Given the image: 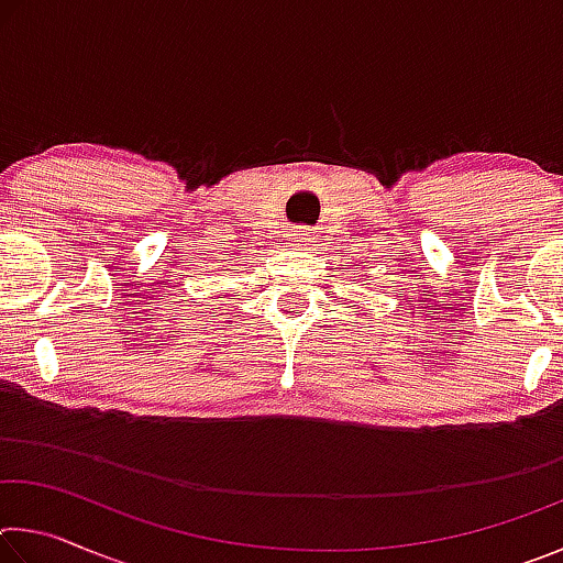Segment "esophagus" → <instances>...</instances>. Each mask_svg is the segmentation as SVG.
<instances>
[{
	"label": "esophagus",
	"instance_id": "esophagus-1",
	"mask_svg": "<svg viewBox=\"0 0 563 563\" xmlns=\"http://www.w3.org/2000/svg\"><path fill=\"white\" fill-rule=\"evenodd\" d=\"M310 241V233L308 228H298V231H292V245H300V247H308Z\"/></svg>",
	"mask_w": 563,
	"mask_h": 563
}]
</instances>
